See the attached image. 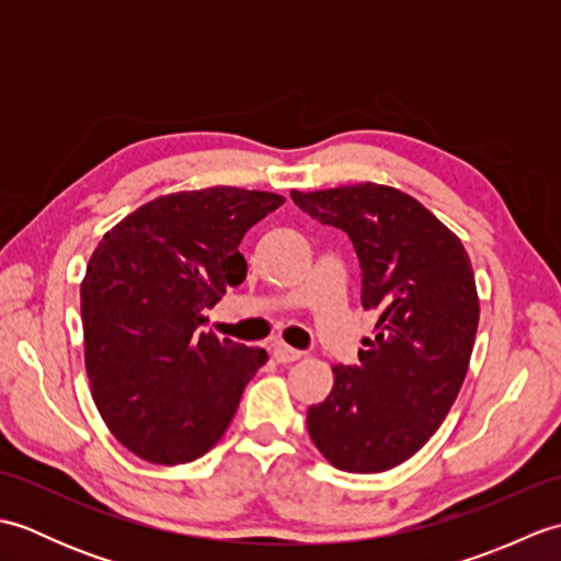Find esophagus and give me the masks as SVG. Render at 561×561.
Listing matches in <instances>:
<instances>
[{"label":"esophagus","mask_w":561,"mask_h":561,"mask_svg":"<svg viewBox=\"0 0 561 561\" xmlns=\"http://www.w3.org/2000/svg\"><path fill=\"white\" fill-rule=\"evenodd\" d=\"M272 356L274 359H277L279 364H291V362H299L301 356H304V352H299V350H294V347H289V344H284V342H277L272 347Z\"/></svg>","instance_id":"1"}]
</instances>
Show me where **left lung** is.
<instances>
[{
    "mask_svg": "<svg viewBox=\"0 0 561 561\" xmlns=\"http://www.w3.org/2000/svg\"><path fill=\"white\" fill-rule=\"evenodd\" d=\"M291 199L347 231L362 265V304L378 311L359 366H332L330 396L308 408V434L337 470H390L434 436L468 374L480 323L468 250L398 187L291 190Z\"/></svg>",
    "mask_w": 561,
    "mask_h": 561,
    "instance_id": "1",
    "label": "left lung"
}]
</instances>
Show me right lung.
<instances>
[{
    "mask_svg": "<svg viewBox=\"0 0 561 561\" xmlns=\"http://www.w3.org/2000/svg\"><path fill=\"white\" fill-rule=\"evenodd\" d=\"M282 205V195L229 185L161 195L91 253L81 279L91 396L111 434L141 460L205 456L267 362L262 347L202 332V311L243 284L238 243Z\"/></svg>",
    "mask_w": 561,
    "mask_h": 561,
    "instance_id": "obj_1",
    "label": "right lung"
}]
</instances>
